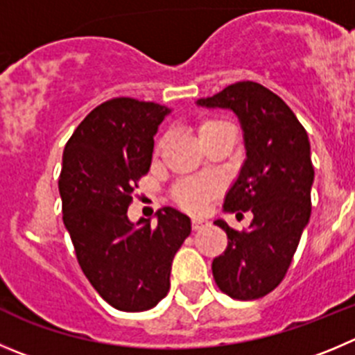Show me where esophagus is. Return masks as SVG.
Instances as JSON below:
<instances>
[{
  "label": "esophagus",
  "mask_w": 355,
  "mask_h": 355,
  "mask_svg": "<svg viewBox=\"0 0 355 355\" xmlns=\"http://www.w3.org/2000/svg\"><path fill=\"white\" fill-rule=\"evenodd\" d=\"M205 224H207V220H203V218H193V220H191V227H193V231L201 230Z\"/></svg>",
  "instance_id": "1"
}]
</instances>
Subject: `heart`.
Wrapping results in <instances>:
<instances>
[{
    "mask_svg": "<svg viewBox=\"0 0 355 355\" xmlns=\"http://www.w3.org/2000/svg\"><path fill=\"white\" fill-rule=\"evenodd\" d=\"M230 128H233V125L227 121H224V119L207 117L201 119L200 124H198V132H200V138L203 141L207 138L217 135V132ZM164 141H166L164 137H161L155 141V154L161 152V148L164 147ZM218 193H220V182L217 178L185 177L173 185V189H171V198H173V201L182 210L189 211V214H203L211 198L217 196Z\"/></svg>",
    "mask_w": 355,
    "mask_h": 355,
    "instance_id": "1",
    "label": "heart"
}]
</instances>
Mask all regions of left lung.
Masks as SVG:
<instances>
[{"label": "left lung", "instance_id": "8db88e82", "mask_svg": "<svg viewBox=\"0 0 355 355\" xmlns=\"http://www.w3.org/2000/svg\"><path fill=\"white\" fill-rule=\"evenodd\" d=\"M198 105L231 108L240 119L247 159L224 210L254 214L243 231L215 220L226 231L227 247L214 259L211 273L233 300H259L284 280L312 214L308 135L286 101L257 82L231 84Z\"/></svg>", "mask_w": 355, "mask_h": 355}]
</instances>
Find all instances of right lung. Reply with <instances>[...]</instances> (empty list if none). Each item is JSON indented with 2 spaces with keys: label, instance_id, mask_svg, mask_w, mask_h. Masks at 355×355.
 <instances>
[{
  "label": "right lung",
  "instance_id": "1",
  "mask_svg": "<svg viewBox=\"0 0 355 355\" xmlns=\"http://www.w3.org/2000/svg\"><path fill=\"white\" fill-rule=\"evenodd\" d=\"M168 112L152 101L108 99L78 124L62 152V223L91 286L122 312L150 310L166 296L173 257L191 234L187 215L170 207L157 211L155 227L148 220L135 227L128 218Z\"/></svg>",
  "mask_w": 355,
  "mask_h": 355
}]
</instances>
